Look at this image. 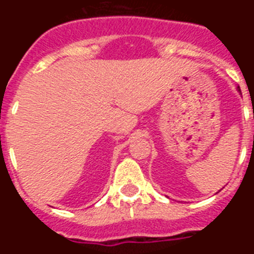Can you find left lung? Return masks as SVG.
Here are the masks:
<instances>
[{
  "label": "left lung",
  "instance_id": "left-lung-1",
  "mask_svg": "<svg viewBox=\"0 0 254 254\" xmlns=\"http://www.w3.org/2000/svg\"><path fill=\"white\" fill-rule=\"evenodd\" d=\"M237 90H238V91H239V94H242V93H241V87L238 86V87H237Z\"/></svg>",
  "mask_w": 254,
  "mask_h": 254
}]
</instances>
